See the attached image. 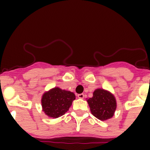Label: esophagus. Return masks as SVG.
<instances>
[{"label": "esophagus", "mask_w": 150, "mask_h": 150, "mask_svg": "<svg viewBox=\"0 0 150 150\" xmlns=\"http://www.w3.org/2000/svg\"><path fill=\"white\" fill-rule=\"evenodd\" d=\"M78 97L79 98V99H83L84 94L83 93H80V94H78Z\"/></svg>", "instance_id": "obj_1"}]
</instances>
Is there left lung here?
I'll return each mask as SVG.
<instances>
[{"instance_id": "1", "label": "left lung", "mask_w": 150, "mask_h": 150, "mask_svg": "<svg viewBox=\"0 0 150 150\" xmlns=\"http://www.w3.org/2000/svg\"><path fill=\"white\" fill-rule=\"evenodd\" d=\"M91 112L93 116L101 120L111 118L116 110V100L115 96L104 89H96L93 97L87 100Z\"/></svg>"}]
</instances>
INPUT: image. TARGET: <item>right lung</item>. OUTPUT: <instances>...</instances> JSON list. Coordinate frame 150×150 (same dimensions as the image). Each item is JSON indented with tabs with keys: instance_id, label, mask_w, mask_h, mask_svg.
I'll return each mask as SVG.
<instances>
[{
	"instance_id": "obj_1",
	"label": "right lung",
	"mask_w": 150,
	"mask_h": 150,
	"mask_svg": "<svg viewBox=\"0 0 150 150\" xmlns=\"http://www.w3.org/2000/svg\"><path fill=\"white\" fill-rule=\"evenodd\" d=\"M75 99L72 92L54 88L43 94L41 100L43 110L48 117L57 118L64 115Z\"/></svg>"
}]
</instances>
